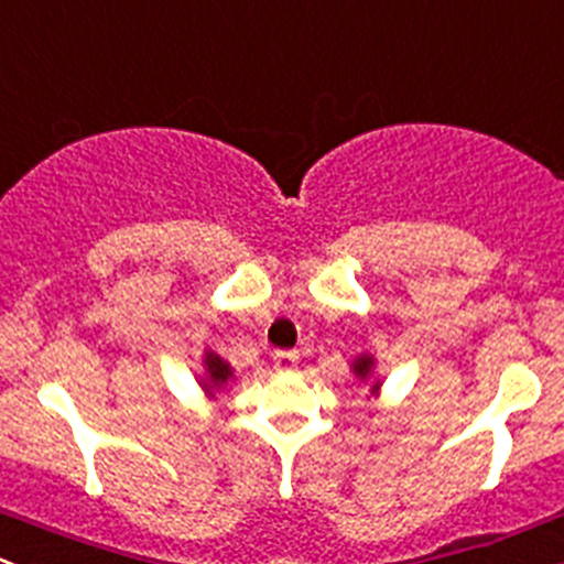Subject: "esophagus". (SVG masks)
Masks as SVG:
<instances>
[{"instance_id": "34e87169", "label": "esophagus", "mask_w": 564, "mask_h": 564, "mask_svg": "<svg viewBox=\"0 0 564 564\" xmlns=\"http://www.w3.org/2000/svg\"><path fill=\"white\" fill-rule=\"evenodd\" d=\"M295 361H299V352H295V350H276L274 352V367L276 369H290Z\"/></svg>"}]
</instances>
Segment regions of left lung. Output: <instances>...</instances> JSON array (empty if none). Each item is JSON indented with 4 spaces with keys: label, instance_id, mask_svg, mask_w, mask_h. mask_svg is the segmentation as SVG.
Segmentation results:
<instances>
[{
    "label": "left lung",
    "instance_id": "8db88e82",
    "mask_svg": "<svg viewBox=\"0 0 564 564\" xmlns=\"http://www.w3.org/2000/svg\"><path fill=\"white\" fill-rule=\"evenodd\" d=\"M371 364H375V358L364 356V358H358V361H356V367H352V369H356V375H358V377H369V371H371ZM375 388H377V386H375Z\"/></svg>",
    "mask_w": 564,
    "mask_h": 564
}]
</instances>
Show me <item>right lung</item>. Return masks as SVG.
<instances>
[{
  "mask_svg": "<svg viewBox=\"0 0 564 564\" xmlns=\"http://www.w3.org/2000/svg\"><path fill=\"white\" fill-rule=\"evenodd\" d=\"M206 369H208V388L225 386L228 377L234 375L228 364H225L219 356H214V352H206Z\"/></svg>",
  "mask_w": 564,
  "mask_h": 564,
  "instance_id": "1",
  "label": "right lung"
}]
</instances>
